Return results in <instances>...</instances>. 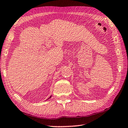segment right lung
<instances>
[{
	"mask_svg": "<svg viewBox=\"0 0 128 128\" xmlns=\"http://www.w3.org/2000/svg\"><path fill=\"white\" fill-rule=\"evenodd\" d=\"M51 96H50V97H49V98H48V99H50V98L51 97Z\"/></svg>",
	"mask_w": 128,
	"mask_h": 128,
	"instance_id": "1",
	"label": "right lung"
}]
</instances>
